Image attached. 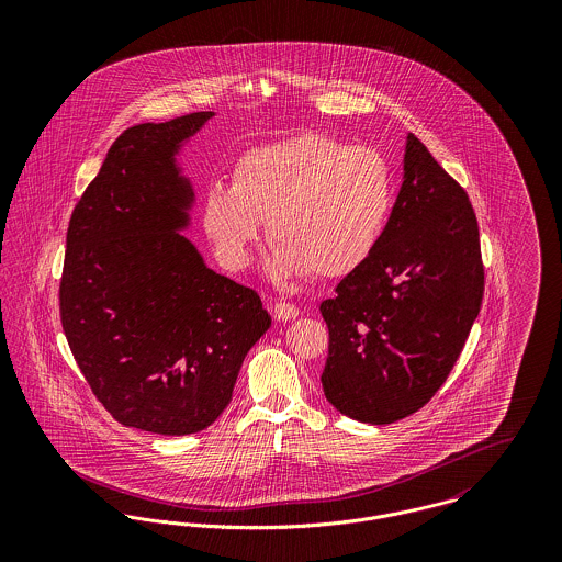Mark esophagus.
Returning <instances> with one entry per match:
<instances>
[{
  "label": "esophagus",
  "instance_id": "1",
  "mask_svg": "<svg viewBox=\"0 0 562 562\" xmlns=\"http://www.w3.org/2000/svg\"><path fill=\"white\" fill-rule=\"evenodd\" d=\"M272 316L277 322L296 321L299 318V307L292 303H274Z\"/></svg>",
  "mask_w": 562,
  "mask_h": 562
}]
</instances>
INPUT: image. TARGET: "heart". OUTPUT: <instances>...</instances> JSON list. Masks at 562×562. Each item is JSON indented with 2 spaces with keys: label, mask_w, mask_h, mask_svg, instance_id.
Returning a JSON list of instances; mask_svg holds the SVG:
<instances>
[{
  "label": "heart",
  "mask_w": 562,
  "mask_h": 562,
  "mask_svg": "<svg viewBox=\"0 0 562 562\" xmlns=\"http://www.w3.org/2000/svg\"><path fill=\"white\" fill-rule=\"evenodd\" d=\"M394 205L387 161L322 134H299L240 156L229 188L212 186L201 223L218 261L240 270L266 223V270L279 283L341 279L376 250Z\"/></svg>",
  "instance_id": "obj_1"
}]
</instances>
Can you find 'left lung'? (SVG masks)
<instances>
[{
    "label": "left lung",
    "mask_w": 562,
    "mask_h": 562,
    "mask_svg": "<svg viewBox=\"0 0 562 562\" xmlns=\"http://www.w3.org/2000/svg\"><path fill=\"white\" fill-rule=\"evenodd\" d=\"M482 290L470 199L406 134L402 186L385 234L321 305L328 404L374 426L422 408L454 368L481 312Z\"/></svg>",
    "instance_id": "left-lung-1"
}]
</instances>
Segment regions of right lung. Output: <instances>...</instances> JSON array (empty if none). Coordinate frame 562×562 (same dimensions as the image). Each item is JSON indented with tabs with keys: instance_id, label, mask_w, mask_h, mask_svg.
<instances>
[{
	"instance_id": "add662e5",
	"label": "right lung",
	"mask_w": 562,
	"mask_h": 562,
	"mask_svg": "<svg viewBox=\"0 0 562 562\" xmlns=\"http://www.w3.org/2000/svg\"><path fill=\"white\" fill-rule=\"evenodd\" d=\"M214 116L125 130L67 232L60 316L81 374L116 422L168 437L218 419L272 322L183 236L196 194L179 158Z\"/></svg>"
}]
</instances>
